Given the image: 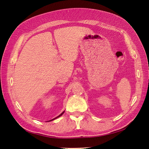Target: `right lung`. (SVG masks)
I'll list each match as a JSON object with an SVG mask.
<instances>
[{
  "instance_id": "1",
  "label": "right lung",
  "mask_w": 149,
  "mask_h": 149,
  "mask_svg": "<svg viewBox=\"0 0 149 149\" xmlns=\"http://www.w3.org/2000/svg\"><path fill=\"white\" fill-rule=\"evenodd\" d=\"M64 112H65V111H63V112H62V113H61L59 116H57V117H56V118H54V119H52V120H48V122H49V121H52V120H55V119H56V118H59V117H60V116H61L63 114V113H64Z\"/></svg>"
}]
</instances>
